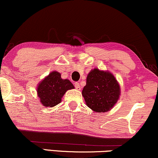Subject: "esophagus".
Wrapping results in <instances>:
<instances>
[{
	"instance_id": "obj_1",
	"label": "esophagus",
	"mask_w": 158,
	"mask_h": 158,
	"mask_svg": "<svg viewBox=\"0 0 158 158\" xmlns=\"http://www.w3.org/2000/svg\"><path fill=\"white\" fill-rule=\"evenodd\" d=\"M75 88L77 89V90L81 89V86H80V83H75Z\"/></svg>"
}]
</instances>
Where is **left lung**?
Here are the masks:
<instances>
[{
  "label": "left lung",
  "mask_w": 158,
  "mask_h": 158,
  "mask_svg": "<svg viewBox=\"0 0 158 158\" xmlns=\"http://www.w3.org/2000/svg\"><path fill=\"white\" fill-rule=\"evenodd\" d=\"M120 94V86L112 73L96 68L88 74L82 95L87 106L94 112H108L118 101Z\"/></svg>",
  "instance_id": "obj_1"
}]
</instances>
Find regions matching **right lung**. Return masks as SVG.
<instances>
[{
    "label": "right lung",
    "mask_w": 158,
    "mask_h": 158,
    "mask_svg": "<svg viewBox=\"0 0 158 158\" xmlns=\"http://www.w3.org/2000/svg\"><path fill=\"white\" fill-rule=\"evenodd\" d=\"M60 75L58 72H52L38 84L37 92L44 106L53 107L60 103L66 91L75 88L69 80L62 79Z\"/></svg>",
    "instance_id": "right-lung-1"
}]
</instances>
